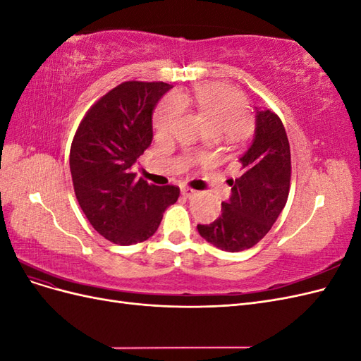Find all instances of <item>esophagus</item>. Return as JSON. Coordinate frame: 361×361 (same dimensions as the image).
<instances>
[{
  "label": "esophagus",
  "mask_w": 361,
  "mask_h": 361,
  "mask_svg": "<svg viewBox=\"0 0 361 361\" xmlns=\"http://www.w3.org/2000/svg\"><path fill=\"white\" fill-rule=\"evenodd\" d=\"M180 192H182L183 197H188V199H191V197H194V195H195V191L192 188H188V187H183L180 190Z\"/></svg>",
  "instance_id": "1"
}]
</instances>
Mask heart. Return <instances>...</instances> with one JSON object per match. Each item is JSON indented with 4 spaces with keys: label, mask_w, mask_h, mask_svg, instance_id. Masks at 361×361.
I'll return each instance as SVG.
<instances>
[{
    "label": "heart",
    "mask_w": 361,
    "mask_h": 361,
    "mask_svg": "<svg viewBox=\"0 0 361 361\" xmlns=\"http://www.w3.org/2000/svg\"><path fill=\"white\" fill-rule=\"evenodd\" d=\"M194 101L200 114L218 133H233L247 120V97L226 84H203L194 92ZM188 96L178 92L164 99L155 111L154 128L161 137L169 135L188 105Z\"/></svg>",
    "instance_id": "obj_1"
}]
</instances>
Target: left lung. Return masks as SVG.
<instances>
[{"label": "left lung", "mask_w": 361, "mask_h": 361, "mask_svg": "<svg viewBox=\"0 0 361 361\" xmlns=\"http://www.w3.org/2000/svg\"><path fill=\"white\" fill-rule=\"evenodd\" d=\"M239 162L241 176L227 180L232 195L221 203V215L211 224L197 226L207 243L231 253L256 245L288 202L290 147L285 126L276 113L256 111L253 143Z\"/></svg>", "instance_id": "1"}]
</instances>
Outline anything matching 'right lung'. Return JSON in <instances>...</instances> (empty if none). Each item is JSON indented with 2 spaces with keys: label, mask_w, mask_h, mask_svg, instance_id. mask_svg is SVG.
I'll return each instance as SVG.
<instances>
[{
  "label": "right lung",
  "mask_w": 361,
  "mask_h": 361,
  "mask_svg": "<svg viewBox=\"0 0 361 361\" xmlns=\"http://www.w3.org/2000/svg\"><path fill=\"white\" fill-rule=\"evenodd\" d=\"M170 89L162 81L118 84L85 113L75 133L69 164L76 200L94 231L114 244L146 241L179 197V187L149 185L133 173L154 138V108Z\"/></svg>",
  "instance_id": "right-lung-1"
}]
</instances>
